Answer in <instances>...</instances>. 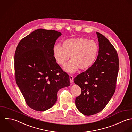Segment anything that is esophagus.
Returning a JSON list of instances; mask_svg holds the SVG:
<instances>
[{"label":"esophagus","mask_w":132,"mask_h":132,"mask_svg":"<svg viewBox=\"0 0 132 132\" xmlns=\"http://www.w3.org/2000/svg\"><path fill=\"white\" fill-rule=\"evenodd\" d=\"M69 79H70V82L71 83H72L73 82V76H69Z\"/></svg>","instance_id":"obj_1"}]
</instances>
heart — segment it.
<instances>
[{
	"label": "heart",
	"mask_w": 132,
	"mask_h": 132,
	"mask_svg": "<svg viewBox=\"0 0 132 132\" xmlns=\"http://www.w3.org/2000/svg\"><path fill=\"white\" fill-rule=\"evenodd\" d=\"M99 52L98 44L94 40L79 37L63 41L62 46L56 44L53 48V57L58 64L64 66L65 71L74 73L78 69H88L94 63Z\"/></svg>",
	"instance_id": "heart-1"
}]
</instances>
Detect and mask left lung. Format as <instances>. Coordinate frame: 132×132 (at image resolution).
Returning a JSON list of instances; mask_svg holds the SVG:
<instances>
[{"label": "left lung", "instance_id": "8db88e82", "mask_svg": "<svg viewBox=\"0 0 132 132\" xmlns=\"http://www.w3.org/2000/svg\"><path fill=\"white\" fill-rule=\"evenodd\" d=\"M96 34L99 42L97 59L74 79L81 90L76 98V105L80 113L88 116L100 112L108 104L115 91L119 70L116 50L104 35Z\"/></svg>", "mask_w": 132, "mask_h": 132}]
</instances>
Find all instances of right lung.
<instances>
[{"label": "right lung", "instance_id": "1", "mask_svg": "<svg viewBox=\"0 0 132 132\" xmlns=\"http://www.w3.org/2000/svg\"><path fill=\"white\" fill-rule=\"evenodd\" d=\"M62 34L38 29L18 43L14 56L16 82L27 105L37 111L52 107L59 89L70 85L69 76L55 60L53 48Z\"/></svg>", "mask_w": 132, "mask_h": 132}]
</instances>
